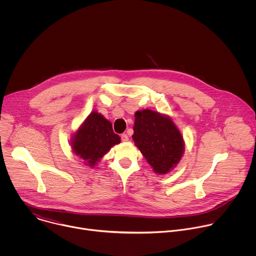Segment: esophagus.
Listing matches in <instances>:
<instances>
[{"instance_id":"1","label":"esophagus","mask_w":256,"mask_h":256,"mask_svg":"<svg viewBox=\"0 0 256 256\" xmlns=\"http://www.w3.org/2000/svg\"><path fill=\"white\" fill-rule=\"evenodd\" d=\"M120 138H122V142H128V136L126 134H122L120 136Z\"/></svg>"}]
</instances>
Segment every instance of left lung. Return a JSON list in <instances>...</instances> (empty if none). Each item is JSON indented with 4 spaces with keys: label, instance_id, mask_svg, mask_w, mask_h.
<instances>
[{
    "label": "left lung",
    "instance_id": "1",
    "mask_svg": "<svg viewBox=\"0 0 256 256\" xmlns=\"http://www.w3.org/2000/svg\"><path fill=\"white\" fill-rule=\"evenodd\" d=\"M132 140L154 172L166 174L181 160L184 140L172 120L144 109L134 114Z\"/></svg>",
    "mask_w": 256,
    "mask_h": 256
}]
</instances>
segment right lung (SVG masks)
Listing matches in <instances>:
<instances>
[{"instance_id": "right-lung-1", "label": "right lung", "mask_w": 256, "mask_h": 256, "mask_svg": "<svg viewBox=\"0 0 256 256\" xmlns=\"http://www.w3.org/2000/svg\"><path fill=\"white\" fill-rule=\"evenodd\" d=\"M120 142V138L114 132L112 122L101 114L93 112L72 136L70 147L84 164L94 167L114 144Z\"/></svg>"}]
</instances>
